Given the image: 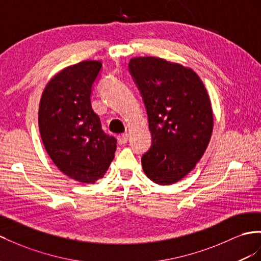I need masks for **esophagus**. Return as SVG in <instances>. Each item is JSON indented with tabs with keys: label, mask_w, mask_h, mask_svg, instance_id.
<instances>
[{
	"label": "esophagus",
	"mask_w": 261,
	"mask_h": 261,
	"mask_svg": "<svg viewBox=\"0 0 261 261\" xmlns=\"http://www.w3.org/2000/svg\"><path fill=\"white\" fill-rule=\"evenodd\" d=\"M128 140H129V135H128V133H123V135L119 136L118 142H119L120 145H123V144H125L126 142H128Z\"/></svg>",
	"instance_id": "esophagus-1"
}]
</instances>
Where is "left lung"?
<instances>
[{
  "instance_id": "left-lung-1",
  "label": "left lung",
  "mask_w": 261,
  "mask_h": 261,
  "mask_svg": "<svg viewBox=\"0 0 261 261\" xmlns=\"http://www.w3.org/2000/svg\"><path fill=\"white\" fill-rule=\"evenodd\" d=\"M129 71L148 113L152 141L142 155L151 181L173 184L195 168L208 145L213 111L195 71L156 57H136Z\"/></svg>"
}]
</instances>
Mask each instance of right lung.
Instances as JSON below:
<instances>
[{
    "label": "right lung",
    "mask_w": 261,
    "mask_h": 261,
    "mask_svg": "<svg viewBox=\"0 0 261 261\" xmlns=\"http://www.w3.org/2000/svg\"><path fill=\"white\" fill-rule=\"evenodd\" d=\"M102 64L86 61L58 72L45 87L38 125L48 155L65 175L82 183L101 178L115 158L117 140L101 128L91 108Z\"/></svg>",
    "instance_id": "obj_1"
}]
</instances>
